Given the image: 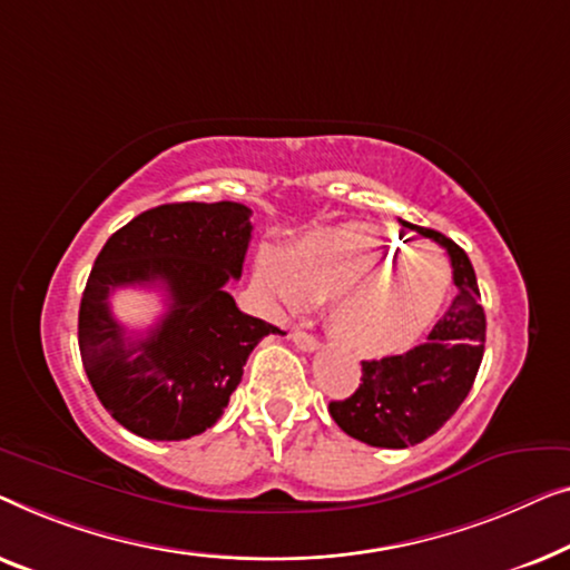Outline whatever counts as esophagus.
Returning a JSON list of instances; mask_svg holds the SVG:
<instances>
[{
  "instance_id": "esophagus-1",
  "label": "esophagus",
  "mask_w": 570,
  "mask_h": 570,
  "mask_svg": "<svg viewBox=\"0 0 570 570\" xmlns=\"http://www.w3.org/2000/svg\"><path fill=\"white\" fill-rule=\"evenodd\" d=\"M288 338H292V343L296 348H302V351H317L320 348V341L315 338V335H309V333H304V331H292L288 333Z\"/></svg>"
}]
</instances>
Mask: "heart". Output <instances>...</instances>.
<instances>
[{
	"instance_id": "heart-1",
	"label": "heart",
	"mask_w": 570,
	"mask_h": 570,
	"mask_svg": "<svg viewBox=\"0 0 570 570\" xmlns=\"http://www.w3.org/2000/svg\"><path fill=\"white\" fill-rule=\"evenodd\" d=\"M258 274L288 307L331 299V331L351 354L376 358L411 348L442 312L452 268L431 245H411L372 224H341L296 239Z\"/></svg>"
}]
</instances>
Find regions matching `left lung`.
Wrapping results in <instances>:
<instances>
[{
    "label": "left lung",
    "instance_id": "left-lung-1",
    "mask_svg": "<svg viewBox=\"0 0 570 570\" xmlns=\"http://www.w3.org/2000/svg\"><path fill=\"white\" fill-rule=\"evenodd\" d=\"M446 247L456 286L454 302L429 341L400 356L362 362V384L346 400H333L331 415L348 436L368 446L405 449L436 434L456 413L475 382L485 348V312L468 253L442 232L415 227Z\"/></svg>",
    "mask_w": 570,
    "mask_h": 570
}]
</instances>
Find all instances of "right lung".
<instances>
[{
    "label": "right lung",
    "instance_id": "obj_1",
    "mask_svg": "<svg viewBox=\"0 0 570 570\" xmlns=\"http://www.w3.org/2000/svg\"><path fill=\"white\" fill-rule=\"evenodd\" d=\"M250 208L235 202L165 204L110 235L79 304V354L95 395L124 429L155 442L204 434L222 419L243 366L278 327L245 315L227 292L243 276ZM159 285L168 312L128 336L107 296Z\"/></svg>",
    "mask_w": 570,
    "mask_h": 570
}]
</instances>
